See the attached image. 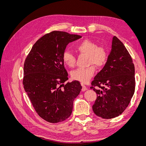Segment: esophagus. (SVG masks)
<instances>
[{
  "label": "esophagus",
  "instance_id": "34e87169",
  "mask_svg": "<svg viewBox=\"0 0 146 146\" xmlns=\"http://www.w3.org/2000/svg\"><path fill=\"white\" fill-rule=\"evenodd\" d=\"M82 91H85L88 90V88L85 85H84L83 83H82Z\"/></svg>",
  "mask_w": 146,
  "mask_h": 146
}]
</instances>
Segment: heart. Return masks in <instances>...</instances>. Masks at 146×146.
<instances>
[{
  "instance_id": "obj_1",
  "label": "heart",
  "mask_w": 146,
  "mask_h": 146,
  "mask_svg": "<svg viewBox=\"0 0 146 146\" xmlns=\"http://www.w3.org/2000/svg\"><path fill=\"white\" fill-rule=\"evenodd\" d=\"M75 49L80 54L88 55V64H94L98 67L104 65L107 60V53L104 48L98 46V44L91 40L85 39L75 46ZM62 58L64 63L70 68L76 64V57L72 53L66 50L63 52ZM96 69L94 65L86 68H78L72 72V77L74 80L82 83L89 82L95 74Z\"/></svg>"
}]
</instances>
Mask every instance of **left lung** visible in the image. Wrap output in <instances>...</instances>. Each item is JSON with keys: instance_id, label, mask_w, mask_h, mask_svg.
Wrapping results in <instances>:
<instances>
[{"instance_id": "1", "label": "left lung", "mask_w": 146, "mask_h": 146, "mask_svg": "<svg viewBox=\"0 0 146 146\" xmlns=\"http://www.w3.org/2000/svg\"><path fill=\"white\" fill-rule=\"evenodd\" d=\"M91 84L98 86L91 87L98 94L92 105L97 116L104 119L115 117L129 105L135 92V66L129 52L116 36L113 37L106 64Z\"/></svg>"}]
</instances>
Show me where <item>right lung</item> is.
<instances>
[{"label": "right lung", "mask_w": 146, "mask_h": 146, "mask_svg": "<svg viewBox=\"0 0 146 146\" xmlns=\"http://www.w3.org/2000/svg\"><path fill=\"white\" fill-rule=\"evenodd\" d=\"M80 35L54 31L35 43L24 66V88L38 115L57 123L68 118L82 86L77 80L67 83L63 53L66 46Z\"/></svg>", "instance_id": "right-lung-1"}]
</instances>
